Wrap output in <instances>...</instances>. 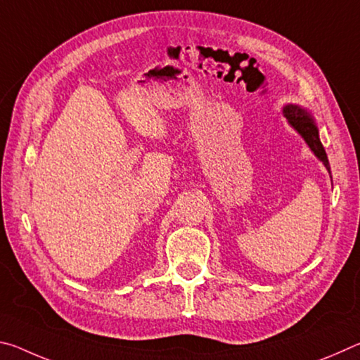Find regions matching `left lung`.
Masks as SVG:
<instances>
[{
	"label": "left lung",
	"instance_id": "8db88e82",
	"mask_svg": "<svg viewBox=\"0 0 360 360\" xmlns=\"http://www.w3.org/2000/svg\"><path fill=\"white\" fill-rule=\"evenodd\" d=\"M284 115L288 117L289 124L303 136L304 141H307V144L309 146V149L314 152V155L318 157L322 163H324L326 168L328 169V173H330V167H328V158L326 154V149L321 143L318 129H316L314 122L311 117H309V114L302 108L289 105L284 108Z\"/></svg>",
	"mask_w": 360,
	"mask_h": 360
}]
</instances>
